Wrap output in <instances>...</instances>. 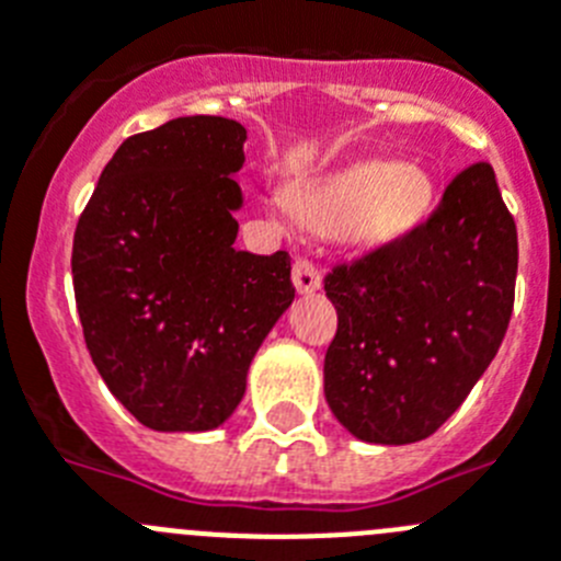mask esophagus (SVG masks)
Listing matches in <instances>:
<instances>
[{"label":"esophagus","mask_w":561,"mask_h":561,"mask_svg":"<svg viewBox=\"0 0 561 561\" xmlns=\"http://www.w3.org/2000/svg\"><path fill=\"white\" fill-rule=\"evenodd\" d=\"M293 285L299 293H312L321 287V271L312 260L307 256H299V260L293 262Z\"/></svg>","instance_id":"1"}]
</instances>
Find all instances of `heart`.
<instances>
[{
    "label": "heart",
    "instance_id": "1",
    "mask_svg": "<svg viewBox=\"0 0 561 561\" xmlns=\"http://www.w3.org/2000/svg\"><path fill=\"white\" fill-rule=\"evenodd\" d=\"M431 209V179L419 168L397 161H363L296 198V211L310 229L335 231L346 226L363 243L405 234Z\"/></svg>",
    "mask_w": 561,
    "mask_h": 561
}]
</instances>
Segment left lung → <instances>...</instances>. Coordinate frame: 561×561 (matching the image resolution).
Segmentation results:
<instances>
[{"label":"left lung","instance_id":"8db88e82","mask_svg":"<svg viewBox=\"0 0 561 561\" xmlns=\"http://www.w3.org/2000/svg\"><path fill=\"white\" fill-rule=\"evenodd\" d=\"M514 282L517 226L489 161L453 175L411 231L335 262L324 393L337 422L375 444L433 436L501 350Z\"/></svg>","mask_w":561,"mask_h":561}]
</instances>
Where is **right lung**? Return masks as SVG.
I'll use <instances>...</instances> for the list:
<instances>
[{
	"mask_svg": "<svg viewBox=\"0 0 561 561\" xmlns=\"http://www.w3.org/2000/svg\"><path fill=\"white\" fill-rule=\"evenodd\" d=\"M245 128L179 117L128 136L80 211L72 285L85 350L153 431H211L290 307V254L234 249Z\"/></svg>",
	"mask_w": 561,
	"mask_h": 561,
	"instance_id": "obj_1",
	"label": "right lung"
}]
</instances>
